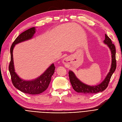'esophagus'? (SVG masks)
<instances>
[{
	"mask_svg": "<svg viewBox=\"0 0 122 122\" xmlns=\"http://www.w3.org/2000/svg\"><path fill=\"white\" fill-rule=\"evenodd\" d=\"M64 61H65V60H64ZM64 62V63H65V62Z\"/></svg>",
	"mask_w": 122,
	"mask_h": 122,
	"instance_id": "34e87169",
	"label": "esophagus"
}]
</instances>
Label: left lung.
Returning a JSON list of instances; mask_svg holds the SVG:
<instances>
[{"label": "left lung", "mask_w": 122, "mask_h": 122, "mask_svg": "<svg viewBox=\"0 0 122 122\" xmlns=\"http://www.w3.org/2000/svg\"><path fill=\"white\" fill-rule=\"evenodd\" d=\"M105 40L103 42L105 44H107L108 47L110 48L112 54V63L109 72L108 73L104 81L100 84L95 86H91L86 85L80 81L76 77L74 72L70 70L69 71V76L70 82H71L73 89L77 92L86 94H92L103 92L107 87L111 76L116 68V49H115L114 44L112 42L111 40L106 34L105 35Z\"/></svg>", "instance_id": "8db88e82"}]
</instances>
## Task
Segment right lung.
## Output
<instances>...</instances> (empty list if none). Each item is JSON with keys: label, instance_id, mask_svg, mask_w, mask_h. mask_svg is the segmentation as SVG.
<instances>
[{"label": "right lung", "instance_id": "right-lung-1", "mask_svg": "<svg viewBox=\"0 0 122 122\" xmlns=\"http://www.w3.org/2000/svg\"><path fill=\"white\" fill-rule=\"evenodd\" d=\"M36 28H31L19 35L13 42L10 48L11 60L9 66V70L13 86L19 91L29 94H37L44 92L48 88L51 76L53 75L55 67L52 64L39 77L33 80L25 81L21 79L15 71L13 51L15 45L21 42L33 38L36 33Z\"/></svg>", "mask_w": 122, "mask_h": 122}]
</instances>
